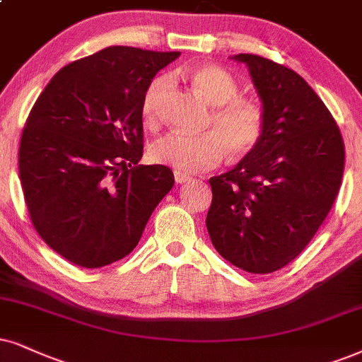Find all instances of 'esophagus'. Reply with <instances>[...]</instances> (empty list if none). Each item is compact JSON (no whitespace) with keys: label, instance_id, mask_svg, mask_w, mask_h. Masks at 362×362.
<instances>
[{"label":"esophagus","instance_id":"34e87169","mask_svg":"<svg viewBox=\"0 0 362 362\" xmlns=\"http://www.w3.org/2000/svg\"><path fill=\"white\" fill-rule=\"evenodd\" d=\"M173 177H175V182L177 184H185L187 180H190V177L189 175H185V173H182V172H173Z\"/></svg>","mask_w":362,"mask_h":362}]
</instances>
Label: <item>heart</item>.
Segmentation results:
<instances>
[{
	"mask_svg": "<svg viewBox=\"0 0 362 362\" xmlns=\"http://www.w3.org/2000/svg\"><path fill=\"white\" fill-rule=\"evenodd\" d=\"M194 88L214 105L202 135L168 134L150 147V160L182 173H199L221 165L228 150L237 158L259 147L265 134V115L259 103L239 97V83L232 73L217 65L197 66L189 73ZM170 86L168 76L150 81L141 97V118L155 127L160 118V100Z\"/></svg>",
	"mask_w": 362,
	"mask_h": 362,
	"instance_id": "obj_1",
	"label": "heart"
}]
</instances>
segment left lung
Returning <instances> with one entry per match:
<instances>
[{"label":"left lung","instance_id":"1","mask_svg":"<svg viewBox=\"0 0 362 362\" xmlns=\"http://www.w3.org/2000/svg\"><path fill=\"white\" fill-rule=\"evenodd\" d=\"M249 66L262 100L265 134L230 172L210 178L207 218L217 252L250 274L294 260L327 217L344 172V141L322 100L291 68L257 54Z\"/></svg>","mask_w":362,"mask_h":362}]
</instances>
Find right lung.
<instances>
[{"mask_svg": "<svg viewBox=\"0 0 362 362\" xmlns=\"http://www.w3.org/2000/svg\"><path fill=\"white\" fill-rule=\"evenodd\" d=\"M178 52L108 47L62 68L41 91L20 144L30 218L54 252L85 269L117 262L139 244L173 187L144 155L141 97Z\"/></svg>", "mask_w": 362, "mask_h": 362, "instance_id": "add662e5", "label": "right lung"}]
</instances>
